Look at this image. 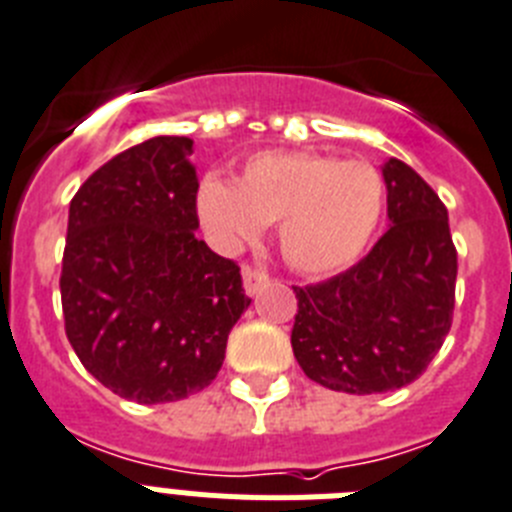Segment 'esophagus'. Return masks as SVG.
<instances>
[{
    "instance_id": "34e87169",
    "label": "esophagus",
    "mask_w": 512,
    "mask_h": 512,
    "mask_svg": "<svg viewBox=\"0 0 512 512\" xmlns=\"http://www.w3.org/2000/svg\"><path fill=\"white\" fill-rule=\"evenodd\" d=\"M242 281H244V291H247V296H255V293H260L262 288L268 286L270 278L265 270H257V268H250V265H244Z\"/></svg>"
}]
</instances>
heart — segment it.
Listing matches in <instances>:
<instances>
[{
	"mask_svg": "<svg viewBox=\"0 0 512 512\" xmlns=\"http://www.w3.org/2000/svg\"><path fill=\"white\" fill-rule=\"evenodd\" d=\"M384 177L361 159L317 151H260L234 182L206 177L198 216L224 250L260 239L278 221V244L306 275L345 270L366 252L384 211Z\"/></svg>",
	"mask_w": 512,
	"mask_h": 512,
	"instance_id": "1",
	"label": "heart"
}]
</instances>
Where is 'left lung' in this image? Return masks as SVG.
<instances>
[{
	"label": "left lung",
	"instance_id": "8db88e82",
	"mask_svg": "<svg viewBox=\"0 0 512 512\" xmlns=\"http://www.w3.org/2000/svg\"><path fill=\"white\" fill-rule=\"evenodd\" d=\"M389 229L353 268L317 286H293V355L311 381L345 394L412 384L453 322L456 247L448 211L399 159L381 167Z\"/></svg>",
	"mask_w": 512,
	"mask_h": 512
}]
</instances>
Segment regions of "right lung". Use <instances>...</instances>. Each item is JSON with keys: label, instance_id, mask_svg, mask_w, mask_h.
<instances>
[{"label": "right lung", "instance_id": "right-lung-1", "mask_svg": "<svg viewBox=\"0 0 512 512\" xmlns=\"http://www.w3.org/2000/svg\"><path fill=\"white\" fill-rule=\"evenodd\" d=\"M190 154L188 136H154L92 172L69 206L66 337L102 386L139 404L206 389L252 301L237 262L195 237Z\"/></svg>", "mask_w": 512, "mask_h": 512}]
</instances>
